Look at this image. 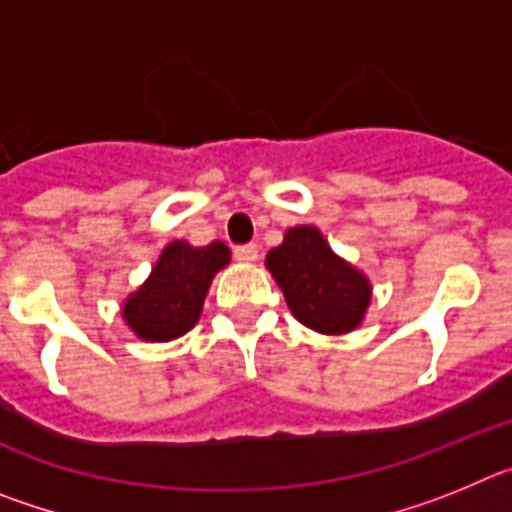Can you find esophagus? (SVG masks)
Masks as SVG:
<instances>
[{
    "mask_svg": "<svg viewBox=\"0 0 512 512\" xmlns=\"http://www.w3.org/2000/svg\"><path fill=\"white\" fill-rule=\"evenodd\" d=\"M235 259L241 261V264H253V261H259V246H256V243L238 246L235 248Z\"/></svg>",
    "mask_w": 512,
    "mask_h": 512,
    "instance_id": "34e87169",
    "label": "esophagus"
}]
</instances>
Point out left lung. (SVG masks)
<instances>
[{
    "instance_id": "8db88e82",
    "label": "left lung",
    "mask_w": 512,
    "mask_h": 512,
    "mask_svg": "<svg viewBox=\"0 0 512 512\" xmlns=\"http://www.w3.org/2000/svg\"><path fill=\"white\" fill-rule=\"evenodd\" d=\"M266 269L302 325L323 336H343L364 323L372 282L330 248L315 225L287 228L284 241L266 253Z\"/></svg>"
}]
</instances>
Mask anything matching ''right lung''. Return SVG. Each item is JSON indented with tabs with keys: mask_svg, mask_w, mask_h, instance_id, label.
Segmentation results:
<instances>
[{
	"mask_svg": "<svg viewBox=\"0 0 512 512\" xmlns=\"http://www.w3.org/2000/svg\"><path fill=\"white\" fill-rule=\"evenodd\" d=\"M228 264L230 248L223 241L166 243L146 282L122 302V320L140 341L166 343L184 336L200 320L215 274Z\"/></svg>",
	"mask_w": 512,
	"mask_h": 512,
	"instance_id": "1",
	"label": "right lung"
}]
</instances>
